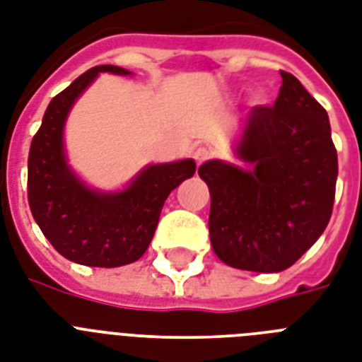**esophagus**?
Wrapping results in <instances>:
<instances>
[{
  "label": "esophagus",
  "instance_id": "1",
  "mask_svg": "<svg viewBox=\"0 0 362 362\" xmlns=\"http://www.w3.org/2000/svg\"><path fill=\"white\" fill-rule=\"evenodd\" d=\"M212 158V152L206 150V148H197L195 152H193V159L197 161V165H203L204 161H209Z\"/></svg>",
  "mask_w": 362,
  "mask_h": 362
}]
</instances>
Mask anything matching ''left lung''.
I'll return each mask as SVG.
<instances>
[{
  "label": "left lung",
  "instance_id": "8db88e82",
  "mask_svg": "<svg viewBox=\"0 0 362 362\" xmlns=\"http://www.w3.org/2000/svg\"><path fill=\"white\" fill-rule=\"evenodd\" d=\"M274 107H253L238 156L242 170L206 161L199 176L210 189V242L229 267L280 272L321 237L331 220L338 156L327 110L298 78L280 71Z\"/></svg>",
  "mask_w": 362,
  "mask_h": 362
}]
</instances>
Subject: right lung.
<instances>
[{
	"label": "right lung",
	"instance_id": "1",
	"mask_svg": "<svg viewBox=\"0 0 362 362\" xmlns=\"http://www.w3.org/2000/svg\"><path fill=\"white\" fill-rule=\"evenodd\" d=\"M129 75L116 65L82 73L47 107L28 158V203L42 235L65 259L88 267H122L142 257L152 242L165 199L193 176L195 161L150 165L122 193L82 186L65 163L64 122L71 105L98 73Z\"/></svg>",
	"mask_w": 362,
	"mask_h": 362
}]
</instances>
